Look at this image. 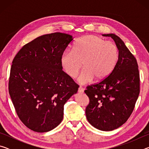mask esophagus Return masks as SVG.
Returning a JSON list of instances; mask_svg holds the SVG:
<instances>
[{
    "mask_svg": "<svg viewBox=\"0 0 149 149\" xmlns=\"http://www.w3.org/2000/svg\"><path fill=\"white\" fill-rule=\"evenodd\" d=\"M78 91H79V93H83L84 92V88H83L82 87H79V89H78Z\"/></svg>",
    "mask_w": 149,
    "mask_h": 149,
    "instance_id": "34e87169",
    "label": "esophagus"
}]
</instances>
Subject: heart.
Listing matches in <instances>:
<instances>
[{
    "mask_svg": "<svg viewBox=\"0 0 149 149\" xmlns=\"http://www.w3.org/2000/svg\"><path fill=\"white\" fill-rule=\"evenodd\" d=\"M119 58L118 47L114 42L105 41L94 35L82 37L74 44L72 50H66L61 56L62 66L71 77L76 76L83 66L84 69L77 78L84 85L94 79L102 81L112 74Z\"/></svg>",
    "mask_w": 149,
    "mask_h": 149,
    "instance_id": "obj_1",
    "label": "heart"
}]
</instances>
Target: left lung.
Segmentation results:
<instances>
[{
    "mask_svg": "<svg viewBox=\"0 0 149 149\" xmlns=\"http://www.w3.org/2000/svg\"><path fill=\"white\" fill-rule=\"evenodd\" d=\"M102 35L114 40L119 58L109 76L85 90L89 99L85 114L93 127L108 132L122 125L132 114L139 95L140 78L137 60L122 40L113 33Z\"/></svg>",
    "mask_w": 149,
    "mask_h": 149,
    "instance_id": "obj_1",
    "label": "left lung"
}]
</instances>
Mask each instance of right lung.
Returning a JSON list of instances; mask_svg holds the SVG:
<instances>
[{
    "instance_id": "right-lung-1",
    "label": "right lung",
    "mask_w": 149,
    "mask_h": 149,
    "mask_svg": "<svg viewBox=\"0 0 149 149\" xmlns=\"http://www.w3.org/2000/svg\"><path fill=\"white\" fill-rule=\"evenodd\" d=\"M72 35L53 33L28 42L12 61L8 91L20 120L34 132H47L63 119L64 105L79 85L63 71L61 56Z\"/></svg>"
}]
</instances>
